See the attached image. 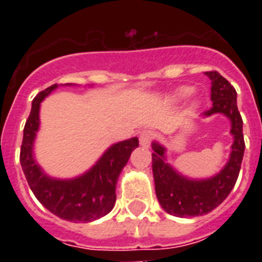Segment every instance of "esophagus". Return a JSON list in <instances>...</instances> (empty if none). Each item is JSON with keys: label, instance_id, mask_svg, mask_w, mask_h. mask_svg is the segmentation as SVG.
<instances>
[{"label": "esophagus", "instance_id": "34e87169", "mask_svg": "<svg viewBox=\"0 0 262 262\" xmlns=\"http://www.w3.org/2000/svg\"><path fill=\"white\" fill-rule=\"evenodd\" d=\"M152 139H154V132L151 130H144L140 133V145L144 148H148L149 145H151V141Z\"/></svg>", "mask_w": 262, "mask_h": 262}]
</instances>
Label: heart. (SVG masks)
I'll list each match as a JSON object with an SVG mask.
<instances>
[{
	"mask_svg": "<svg viewBox=\"0 0 262 262\" xmlns=\"http://www.w3.org/2000/svg\"><path fill=\"white\" fill-rule=\"evenodd\" d=\"M191 87H187V85H183V87H179L178 90L174 92V96L177 99H185L187 98L189 95L191 94Z\"/></svg>",
	"mask_w": 262,
	"mask_h": 262,
	"instance_id": "b5f03b06",
	"label": "heart"
}]
</instances>
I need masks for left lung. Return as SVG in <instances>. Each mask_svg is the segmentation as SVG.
Segmentation results:
<instances>
[{
	"label": "left lung",
	"mask_w": 262,
	"mask_h": 262,
	"mask_svg": "<svg viewBox=\"0 0 262 262\" xmlns=\"http://www.w3.org/2000/svg\"><path fill=\"white\" fill-rule=\"evenodd\" d=\"M211 80L212 107L203 117L226 115L231 122L234 143L231 154L222 170L209 178H187L177 171L166 159V148L158 141L152 143V172L156 197L164 211L178 217L205 215L223 203L230 194L239 175L244 159L245 141L242 117L236 106V91L219 72H205Z\"/></svg>",
	"instance_id": "1"
}]
</instances>
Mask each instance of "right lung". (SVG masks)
<instances>
[{"label":"right lung","instance_id":"right-lung-1","mask_svg":"<svg viewBox=\"0 0 262 262\" xmlns=\"http://www.w3.org/2000/svg\"><path fill=\"white\" fill-rule=\"evenodd\" d=\"M57 88L58 84H54L39 92L32 100L30 117L24 126L20 163L32 193L51 213L73 223L94 222L114 208L118 177L133 149L139 147V139L132 137L113 144L90 170L79 177L68 179L50 177L35 159L34 144L40 126V103Z\"/></svg>","mask_w":262,"mask_h":262}]
</instances>
